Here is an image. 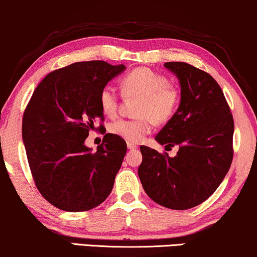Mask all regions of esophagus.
Instances as JSON below:
<instances>
[{
	"label": "esophagus",
	"mask_w": 257,
	"mask_h": 257,
	"mask_svg": "<svg viewBox=\"0 0 257 257\" xmlns=\"http://www.w3.org/2000/svg\"><path fill=\"white\" fill-rule=\"evenodd\" d=\"M126 147H128V149H131V151H134V149L138 148V146L132 144V142H128V144H126Z\"/></svg>",
	"instance_id": "34e87169"
}]
</instances>
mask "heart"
I'll return each mask as SVG.
<instances>
[{"label": "heart", "mask_w": 257, "mask_h": 257, "mask_svg": "<svg viewBox=\"0 0 257 257\" xmlns=\"http://www.w3.org/2000/svg\"><path fill=\"white\" fill-rule=\"evenodd\" d=\"M122 92L128 97H140L139 119H117L110 124L112 134L128 142H140L152 131V121L165 123L170 119L179 103V95L164 74L149 69H138L123 78ZM103 112L113 117L118 109V93L112 85H105L99 93Z\"/></svg>", "instance_id": "obj_1"}]
</instances>
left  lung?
Segmentation results:
<instances>
[{
    "mask_svg": "<svg viewBox=\"0 0 257 257\" xmlns=\"http://www.w3.org/2000/svg\"><path fill=\"white\" fill-rule=\"evenodd\" d=\"M164 66L179 79L180 104L155 140L168 147L179 146V151L171 158L141 146L138 173L155 203L186 210L205 201L228 173L233 118L222 89L209 73L180 61Z\"/></svg>",
    "mask_w": 257,
    "mask_h": 257,
    "instance_id": "obj_1",
    "label": "left lung"
}]
</instances>
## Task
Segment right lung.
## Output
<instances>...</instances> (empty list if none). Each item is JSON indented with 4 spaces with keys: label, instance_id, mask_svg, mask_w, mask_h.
I'll return each mask as SVG.
<instances>
[{
    "label": "right lung",
    "instance_id": "add662e5",
    "mask_svg": "<svg viewBox=\"0 0 257 257\" xmlns=\"http://www.w3.org/2000/svg\"><path fill=\"white\" fill-rule=\"evenodd\" d=\"M124 70L102 60L74 63L48 73L34 90L22 118V140L38 190L58 209H93L111 192L125 141L105 134L93 153L85 140L93 122L103 121L100 91Z\"/></svg>",
    "mask_w": 257,
    "mask_h": 257
}]
</instances>
